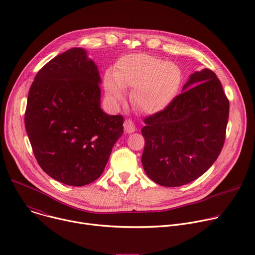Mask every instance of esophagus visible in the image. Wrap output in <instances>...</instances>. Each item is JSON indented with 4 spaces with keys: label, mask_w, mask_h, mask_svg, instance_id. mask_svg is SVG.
<instances>
[{
    "label": "esophagus",
    "mask_w": 255,
    "mask_h": 255,
    "mask_svg": "<svg viewBox=\"0 0 255 255\" xmlns=\"http://www.w3.org/2000/svg\"><path fill=\"white\" fill-rule=\"evenodd\" d=\"M123 126H124V130H125L127 133H132V132H134V131L136 130L134 123H133L132 120H130V119H126V120L124 121Z\"/></svg>",
    "instance_id": "esophagus-1"
}]
</instances>
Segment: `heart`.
<instances>
[{
	"label": "heart",
	"instance_id": "obj_1",
	"mask_svg": "<svg viewBox=\"0 0 255 255\" xmlns=\"http://www.w3.org/2000/svg\"><path fill=\"white\" fill-rule=\"evenodd\" d=\"M180 81L175 64L148 54H130L117 62L114 72H106L104 87L109 99L116 103L123 100L124 88L133 87V106L143 113H154L173 100Z\"/></svg>",
	"mask_w": 255,
	"mask_h": 255
}]
</instances>
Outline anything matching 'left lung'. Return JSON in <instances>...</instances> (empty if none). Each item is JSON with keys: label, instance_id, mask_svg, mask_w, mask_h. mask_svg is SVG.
<instances>
[{"label": "left lung", "instance_id": "obj_1", "mask_svg": "<svg viewBox=\"0 0 255 255\" xmlns=\"http://www.w3.org/2000/svg\"><path fill=\"white\" fill-rule=\"evenodd\" d=\"M183 90L163 110L143 120V168L163 187L184 186L200 177L225 142L229 101L215 72H194Z\"/></svg>", "mask_w": 255, "mask_h": 255}]
</instances>
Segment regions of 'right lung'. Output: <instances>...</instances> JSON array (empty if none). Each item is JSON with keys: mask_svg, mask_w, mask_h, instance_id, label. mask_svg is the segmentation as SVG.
Returning a JSON list of instances; mask_svg holds the SVG:
<instances>
[{"mask_svg": "<svg viewBox=\"0 0 255 255\" xmlns=\"http://www.w3.org/2000/svg\"><path fill=\"white\" fill-rule=\"evenodd\" d=\"M101 78L83 48L48 61L28 94L25 128L40 167L62 184L82 187L100 177L123 134V116L100 107Z\"/></svg>", "mask_w": 255, "mask_h": 255, "instance_id": "1", "label": "right lung"}]
</instances>
